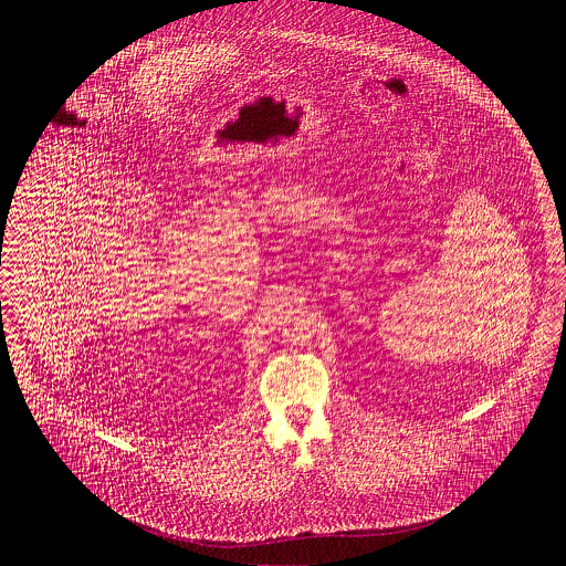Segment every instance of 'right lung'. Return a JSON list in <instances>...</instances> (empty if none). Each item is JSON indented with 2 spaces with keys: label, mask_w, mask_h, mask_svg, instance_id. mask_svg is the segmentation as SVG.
<instances>
[{
  "label": "right lung",
  "mask_w": 566,
  "mask_h": 566,
  "mask_svg": "<svg viewBox=\"0 0 566 566\" xmlns=\"http://www.w3.org/2000/svg\"><path fill=\"white\" fill-rule=\"evenodd\" d=\"M1 229H3V224H1Z\"/></svg>",
  "instance_id": "obj_1"
}]
</instances>
